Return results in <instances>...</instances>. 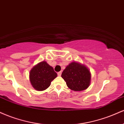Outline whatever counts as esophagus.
I'll return each instance as SVG.
<instances>
[{
	"instance_id": "obj_1",
	"label": "esophagus",
	"mask_w": 124,
	"mask_h": 124,
	"mask_svg": "<svg viewBox=\"0 0 124 124\" xmlns=\"http://www.w3.org/2000/svg\"><path fill=\"white\" fill-rule=\"evenodd\" d=\"M58 75L59 76H61V74H62V72H58Z\"/></svg>"
}]
</instances>
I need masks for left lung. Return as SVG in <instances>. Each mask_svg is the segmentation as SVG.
I'll use <instances>...</instances> for the list:
<instances>
[{"instance_id": "obj_1", "label": "left lung", "mask_w": 124, "mask_h": 124, "mask_svg": "<svg viewBox=\"0 0 124 124\" xmlns=\"http://www.w3.org/2000/svg\"><path fill=\"white\" fill-rule=\"evenodd\" d=\"M61 77L66 82L67 86L74 91L84 90L90 83L91 75L89 69L75 62L66 67Z\"/></svg>"}]
</instances>
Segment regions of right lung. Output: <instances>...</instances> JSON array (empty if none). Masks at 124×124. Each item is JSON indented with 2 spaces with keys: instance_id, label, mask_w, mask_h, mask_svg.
Returning <instances> with one entry per match:
<instances>
[{
  "instance_id": "1",
  "label": "right lung",
  "mask_w": 124,
  "mask_h": 124,
  "mask_svg": "<svg viewBox=\"0 0 124 124\" xmlns=\"http://www.w3.org/2000/svg\"><path fill=\"white\" fill-rule=\"evenodd\" d=\"M57 76L53 68L45 61L38 63L32 68L30 73V80L32 87L38 91L46 89L51 82Z\"/></svg>"
}]
</instances>
